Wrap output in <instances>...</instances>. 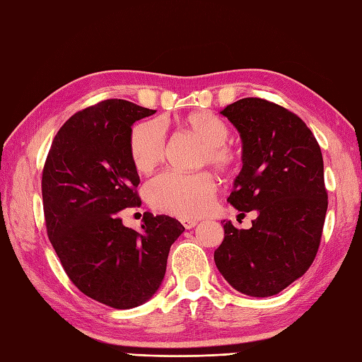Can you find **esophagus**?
Segmentation results:
<instances>
[{"label":"esophagus","mask_w":362,"mask_h":362,"mask_svg":"<svg viewBox=\"0 0 362 362\" xmlns=\"http://www.w3.org/2000/svg\"><path fill=\"white\" fill-rule=\"evenodd\" d=\"M181 223L184 225V227H186L187 230H190V228H194L195 225H197V221L195 219H181Z\"/></svg>","instance_id":"1"}]
</instances>
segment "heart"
Listing matches in <instances>:
<instances>
[{
	"label": "heart",
	"mask_w": 362,
	"mask_h": 362,
	"mask_svg": "<svg viewBox=\"0 0 362 362\" xmlns=\"http://www.w3.org/2000/svg\"><path fill=\"white\" fill-rule=\"evenodd\" d=\"M182 127L203 141L200 163H211L217 170H230L238 154L227 140V122L208 112H197L182 121ZM165 154V135L159 122L146 121L135 126L131 135V156L135 168L148 173L159 165ZM216 194V180L208 172H163L146 184L145 195L154 209L192 219L206 213Z\"/></svg>",
	"instance_id": "b5f03b06"
}]
</instances>
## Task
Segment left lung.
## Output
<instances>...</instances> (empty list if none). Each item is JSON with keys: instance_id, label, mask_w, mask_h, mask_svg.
Listing matches in <instances>:
<instances>
[{"instance_id": "1", "label": "left lung", "mask_w": 362, "mask_h": 362, "mask_svg": "<svg viewBox=\"0 0 362 362\" xmlns=\"http://www.w3.org/2000/svg\"><path fill=\"white\" fill-rule=\"evenodd\" d=\"M221 113L243 141V168L227 202L257 219L249 230L223 221L214 262L235 290L274 296L317 255L328 209L322 149L301 118L264 99L244 98Z\"/></svg>"}]
</instances>
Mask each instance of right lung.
I'll list each match as a JSON object with an SVG mask.
<instances>
[{
	"instance_id": "right-lung-1",
	"label": "right lung",
	"mask_w": 362,
	"mask_h": 362,
	"mask_svg": "<svg viewBox=\"0 0 362 362\" xmlns=\"http://www.w3.org/2000/svg\"><path fill=\"white\" fill-rule=\"evenodd\" d=\"M156 110L108 99L67 119L54 135L42 173L47 235L81 293L115 309L151 299L184 231L168 216L143 214L141 231L119 211L137 206L140 178L131 156L135 121Z\"/></svg>"
}]
</instances>
